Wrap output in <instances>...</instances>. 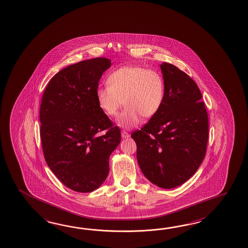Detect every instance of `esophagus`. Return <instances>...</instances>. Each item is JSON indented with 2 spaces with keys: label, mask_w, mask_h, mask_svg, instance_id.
I'll use <instances>...</instances> for the list:
<instances>
[{
  "label": "esophagus",
  "mask_w": 248,
  "mask_h": 248,
  "mask_svg": "<svg viewBox=\"0 0 248 248\" xmlns=\"http://www.w3.org/2000/svg\"><path fill=\"white\" fill-rule=\"evenodd\" d=\"M122 138H124V139H126V138L129 137L130 135H129V133L128 132H125V131H122L121 132Z\"/></svg>",
  "instance_id": "34e87169"
}]
</instances>
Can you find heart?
<instances>
[{
  "mask_svg": "<svg viewBox=\"0 0 248 248\" xmlns=\"http://www.w3.org/2000/svg\"><path fill=\"white\" fill-rule=\"evenodd\" d=\"M108 83L96 90L97 102L106 116L115 117L124 100L126 108L117 119V124L123 128L136 126L141 117H154L164 103V78L158 72L143 66L120 67L111 73Z\"/></svg>",
  "mask_w": 248,
  "mask_h": 248,
  "instance_id": "heart-1",
  "label": "heart"
}]
</instances>
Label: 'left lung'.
I'll return each instance as SVG.
<instances>
[{"mask_svg":"<svg viewBox=\"0 0 248 248\" xmlns=\"http://www.w3.org/2000/svg\"><path fill=\"white\" fill-rule=\"evenodd\" d=\"M164 103L140 130L132 132L145 177L157 187L173 188L194 175L208 140V116L197 83L170 63L160 65Z\"/></svg>","mask_w":248,"mask_h":248,"instance_id":"obj_1","label":"left lung"}]
</instances>
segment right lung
<instances>
[{"label":"right lung","mask_w":248,"mask_h":248,"mask_svg":"<svg viewBox=\"0 0 248 248\" xmlns=\"http://www.w3.org/2000/svg\"><path fill=\"white\" fill-rule=\"evenodd\" d=\"M111 61L96 58L66 66L51 78L41 108V140L50 170L74 191L92 192L109 172L121 132L99 108L96 90ZM106 130L104 136L98 133Z\"/></svg>","instance_id":"obj_1"}]
</instances>
